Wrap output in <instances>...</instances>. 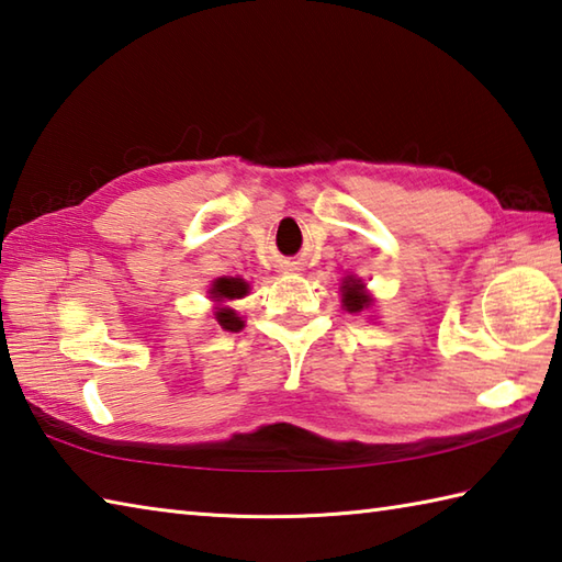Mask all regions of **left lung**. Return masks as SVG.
I'll return each mask as SVG.
<instances>
[{
	"mask_svg": "<svg viewBox=\"0 0 562 562\" xmlns=\"http://www.w3.org/2000/svg\"><path fill=\"white\" fill-rule=\"evenodd\" d=\"M368 294H362L360 280H346L344 282V306L348 312H362V306H368Z\"/></svg>",
	"mask_w": 562,
	"mask_h": 562,
	"instance_id": "left-lung-1",
	"label": "left lung"
}]
</instances>
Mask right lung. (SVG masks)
<instances>
[{
  "instance_id": "obj_1",
  "label": "right lung",
  "mask_w": 562,
  "mask_h": 562,
  "mask_svg": "<svg viewBox=\"0 0 562 562\" xmlns=\"http://www.w3.org/2000/svg\"><path fill=\"white\" fill-rule=\"evenodd\" d=\"M212 294L216 296V300H238V296L248 294V284L240 278H218L214 282ZM216 322L224 328V331H238V328L244 326V322H240L234 310H218Z\"/></svg>"
}]
</instances>
